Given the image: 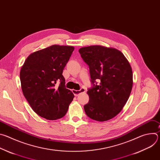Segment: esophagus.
<instances>
[{"mask_svg": "<svg viewBox=\"0 0 160 160\" xmlns=\"http://www.w3.org/2000/svg\"><path fill=\"white\" fill-rule=\"evenodd\" d=\"M72 92L74 94L75 96H78L80 93L82 92H85V89L84 88H81L80 90H72Z\"/></svg>", "mask_w": 160, "mask_h": 160, "instance_id": "obj_1", "label": "esophagus"}]
</instances>
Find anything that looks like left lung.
Listing matches in <instances>:
<instances>
[{
    "mask_svg": "<svg viewBox=\"0 0 160 160\" xmlns=\"http://www.w3.org/2000/svg\"><path fill=\"white\" fill-rule=\"evenodd\" d=\"M78 52L89 67L92 85L87 91L86 115L99 122L110 120L122 111L128 99L133 85L132 68L116 49L91 45L80 48Z\"/></svg>",
    "mask_w": 160,
    "mask_h": 160,
    "instance_id": "left-lung-1",
    "label": "left lung"
}]
</instances>
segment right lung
<instances>
[{"instance_id":"obj_1","label":"right lung","mask_w":160,"mask_h":160,"mask_svg":"<svg viewBox=\"0 0 160 160\" xmlns=\"http://www.w3.org/2000/svg\"><path fill=\"white\" fill-rule=\"evenodd\" d=\"M73 51L72 46L53 45L31 54L21 68L22 93L32 109L42 118L54 120L63 117L73 99L62 75Z\"/></svg>"}]
</instances>
